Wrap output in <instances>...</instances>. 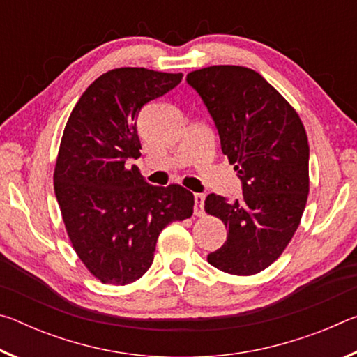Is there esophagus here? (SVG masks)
Here are the masks:
<instances>
[{
	"instance_id": "1",
	"label": "esophagus",
	"mask_w": 357,
	"mask_h": 357,
	"mask_svg": "<svg viewBox=\"0 0 357 357\" xmlns=\"http://www.w3.org/2000/svg\"><path fill=\"white\" fill-rule=\"evenodd\" d=\"M193 200H195V206H193V214L202 217L204 214V195L203 193H195L193 195Z\"/></svg>"
}]
</instances>
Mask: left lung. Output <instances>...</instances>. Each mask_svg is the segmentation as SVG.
Returning a JSON list of instances; mask_svg holds the SVG:
<instances>
[{
    "label": "left lung",
    "instance_id": "8db88e82",
    "mask_svg": "<svg viewBox=\"0 0 357 357\" xmlns=\"http://www.w3.org/2000/svg\"><path fill=\"white\" fill-rule=\"evenodd\" d=\"M219 130L222 153L243 181V197L229 203L209 193L204 211L228 229L214 268L253 275L287 249L309 197V140L288 100L258 72L211 66L187 74Z\"/></svg>",
    "mask_w": 357,
    "mask_h": 357
}]
</instances>
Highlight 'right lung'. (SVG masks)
Returning a JSON list of instances; mask_svg holds the SVG:
<instances>
[{
    "label": "right lung",
    "instance_id": "1",
    "mask_svg": "<svg viewBox=\"0 0 357 357\" xmlns=\"http://www.w3.org/2000/svg\"><path fill=\"white\" fill-rule=\"evenodd\" d=\"M183 80V74L119 68L102 74L78 99L59 144L53 185L78 258L96 279L128 285L153 264L168 223L193 214V193L179 184H148L134 165L142 155V107Z\"/></svg>",
    "mask_w": 357,
    "mask_h": 357
}]
</instances>
